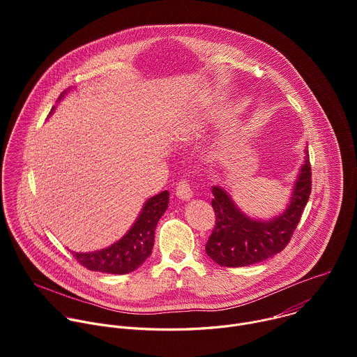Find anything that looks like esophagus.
<instances>
[{
	"label": "esophagus",
	"instance_id": "obj_1",
	"mask_svg": "<svg viewBox=\"0 0 357 357\" xmlns=\"http://www.w3.org/2000/svg\"><path fill=\"white\" fill-rule=\"evenodd\" d=\"M176 196L183 200V202H188L193 197V190L190 188V185L186 182V181H182L178 183V188H176Z\"/></svg>",
	"mask_w": 357,
	"mask_h": 357
}]
</instances>
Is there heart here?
I'll list each match as a JSON object with an SVG mask.
<instances>
[{
	"label": "heart",
	"mask_w": 357,
	"mask_h": 357,
	"mask_svg": "<svg viewBox=\"0 0 357 357\" xmlns=\"http://www.w3.org/2000/svg\"><path fill=\"white\" fill-rule=\"evenodd\" d=\"M205 120H206V116L203 113H197V112H193L186 123V127L189 130H193V131H197L200 130L203 126H205Z\"/></svg>",
	"instance_id": "1"
}]
</instances>
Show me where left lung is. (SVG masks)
Here are the masks:
<instances>
[{
    "mask_svg": "<svg viewBox=\"0 0 357 357\" xmlns=\"http://www.w3.org/2000/svg\"><path fill=\"white\" fill-rule=\"evenodd\" d=\"M303 154L285 209L268 220L248 216L226 189L219 185L212 188L216 226L208 240L206 254L215 263L223 267H247L273 259L285 248L311 195L308 146Z\"/></svg>",
    "mask_w": 357,
    "mask_h": 357,
    "instance_id": "8db88e82",
    "label": "left lung"
}]
</instances>
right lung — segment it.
<instances>
[{
  "mask_svg": "<svg viewBox=\"0 0 357 357\" xmlns=\"http://www.w3.org/2000/svg\"><path fill=\"white\" fill-rule=\"evenodd\" d=\"M72 89L65 90L61 101ZM55 107L50 112L54 113ZM169 203V193L167 190L149 197L130 227V230L112 245L90 252L72 251L73 257L86 268L105 274H128L135 271L151 256L154 247L155 229L161 216L167 212Z\"/></svg>",
  "mask_w": 357,
  "mask_h": 357,
  "instance_id": "obj_1",
  "label": "right lung"
}]
</instances>
